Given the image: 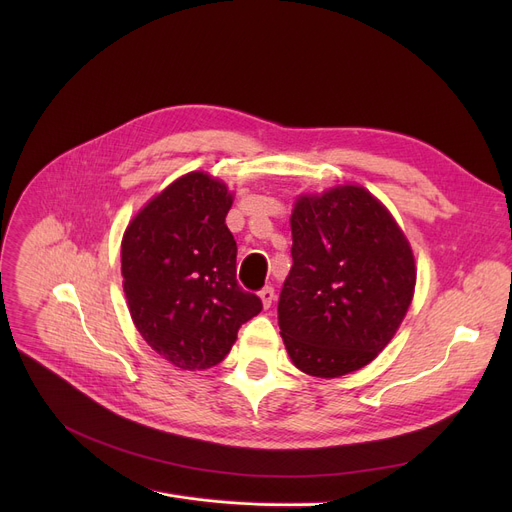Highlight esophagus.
I'll return each instance as SVG.
<instances>
[{
    "mask_svg": "<svg viewBox=\"0 0 512 512\" xmlns=\"http://www.w3.org/2000/svg\"><path fill=\"white\" fill-rule=\"evenodd\" d=\"M274 297H276V294H274V288H272V286H265L263 290H259V299H261V303H263L265 309L272 307Z\"/></svg>",
    "mask_w": 512,
    "mask_h": 512,
    "instance_id": "esophagus-1",
    "label": "esophagus"
}]
</instances>
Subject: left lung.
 Returning a JSON list of instances; mask_svg holds the SVG:
<instances>
[{"mask_svg":"<svg viewBox=\"0 0 512 512\" xmlns=\"http://www.w3.org/2000/svg\"><path fill=\"white\" fill-rule=\"evenodd\" d=\"M292 267L278 301L286 351L313 378H340L378 357L415 292V257L392 213L359 184L299 195Z\"/></svg>","mask_w":512,"mask_h":512,"instance_id":"1","label":"left lung"}]
</instances>
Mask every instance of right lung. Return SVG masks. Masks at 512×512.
Masks as SVG:
<instances>
[{"instance_id": "right-lung-1", "label": "right lung", "mask_w": 512, "mask_h": 512, "mask_svg": "<svg viewBox=\"0 0 512 512\" xmlns=\"http://www.w3.org/2000/svg\"><path fill=\"white\" fill-rule=\"evenodd\" d=\"M232 201L222 180L188 172L134 215L122 238L134 326L184 371L224 361L238 328L263 309L236 282V240L226 226Z\"/></svg>"}]
</instances>
